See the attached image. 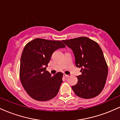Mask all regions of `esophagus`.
<instances>
[{"label": "esophagus", "mask_w": 120, "mask_h": 120, "mask_svg": "<svg viewBox=\"0 0 120 120\" xmlns=\"http://www.w3.org/2000/svg\"><path fill=\"white\" fill-rule=\"evenodd\" d=\"M64 77H65V78H67V77H68L69 75H67V74H64Z\"/></svg>", "instance_id": "1"}]
</instances>
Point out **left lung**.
<instances>
[{"instance_id":"1","label":"left lung","mask_w":120,"mask_h":120,"mask_svg":"<svg viewBox=\"0 0 120 120\" xmlns=\"http://www.w3.org/2000/svg\"><path fill=\"white\" fill-rule=\"evenodd\" d=\"M71 49L77 67L81 68L78 82L71 87L76 95L91 99L98 95L104 89L108 75V66L99 45L85 37L63 40Z\"/></svg>"}]
</instances>
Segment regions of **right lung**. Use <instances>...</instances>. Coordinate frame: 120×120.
<instances>
[{
	"label": "right lung",
	"mask_w": 120,
	"mask_h": 120,
	"mask_svg": "<svg viewBox=\"0 0 120 120\" xmlns=\"http://www.w3.org/2000/svg\"><path fill=\"white\" fill-rule=\"evenodd\" d=\"M64 47L60 41L41 38H36L25 45L21 57L20 78L31 98L45 101L57 95L63 74L58 72L52 76L46 68L53 52Z\"/></svg>",
	"instance_id": "right-lung-1"
}]
</instances>
